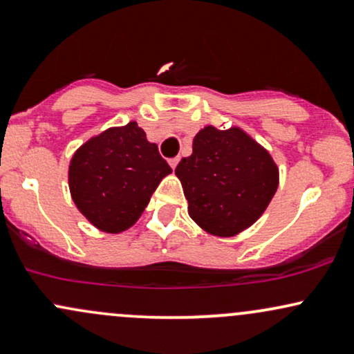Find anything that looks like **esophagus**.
<instances>
[{
	"instance_id": "34e87169",
	"label": "esophagus",
	"mask_w": 354,
	"mask_h": 354,
	"mask_svg": "<svg viewBox=\"0 0 354 354\" xmlns=\"http://www.w3.org/2000/svg\"><path fill=\"white\" fill-rule=\"evenodd\" d=\"M168 163L174 169L178 166V163H180V158H171V160H168Z\"/></svg>"
}]
</instances>
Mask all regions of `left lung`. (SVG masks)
I'll return each mask as SVG.
<instances>
[{
    "instance_id": "left-lung-1",
    "label": "left lung",
    "mask_w": 354,
    "mask_h": 354,
    "mask_svg": "<svg viewBox=\"0 0 354 354\" xmlns=\"http://www.w3.org/2000/svg\"><path fill=\"white\" fill-rule=\"evenodd\" d=\"M174 173L191 219L216 236H234L253 225L278 188L273 158L238 128L206 126Z\"/></svg>"
}]
</instances>
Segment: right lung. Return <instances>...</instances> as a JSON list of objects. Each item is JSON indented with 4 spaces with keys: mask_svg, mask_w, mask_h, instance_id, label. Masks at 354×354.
I'll list each match as a JSON object with an SVG mask.
<instances>
[{
    "mask_svg": "<svg viewBox=\"0 0 354 354\" xmlns=\"http://www.w3.org/2000/svg\"><path fill=\"white\" fill-rule=\"evenodd\" d=\"M171 168L135 121L91 138L73 156V201L96 228L120 233L138 221Z\"/></svg>",
    "mask_w": 354,
    "mask_h": 354,
    "instance_id": "add662e5",
    "label": "right lung"
}]
</instances>
